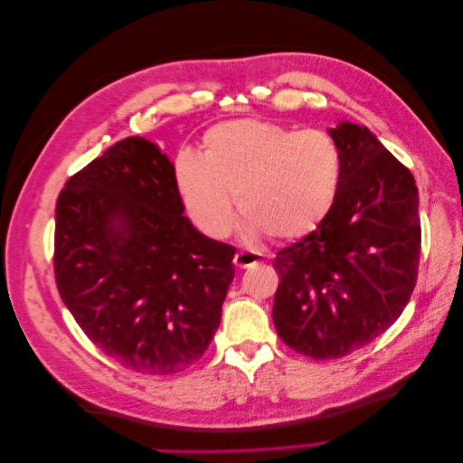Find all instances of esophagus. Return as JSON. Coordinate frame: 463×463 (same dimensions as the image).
<instances>
[{
	"instance_id": "34e87169",
	"label": "esophagus",
	"mask_w": 463,
	"mask_h": 463,
	"mask_svg": "<svg viewBox=\"0 0 463 463\" xmlns=\"http://www.w3.org/2000/svg\"><path fill=\"white\" fill-rule=\"evenodd\" d=\"M260 255L257 253H249V250H240V253H235L233 262L237 269H249V266H257L260 262Z\"/></svg>"
}]
</instances>
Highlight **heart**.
I'll return each mask as SVG.
<instances>
[{
	"instance_id": "1",
	"label": "heart",
	"mask_w": 463,
	"mask_h": 463,
	"mask_svg": "<svg viewBox=\"0 0 463 463\" xmlns=\"http://www.w3.org/2000/svg\"><path fill=\"white\" fill-rule=\"evenodd\" d=\"M342 175L344 156L332 135L257 118L214 125L203 137V154L185 148L174 160L181 204L213 240L232 232L233 197L249 237L309 235L330 214Z\"/></svg>"
}]
</instances>
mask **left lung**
I'll list each match as a JSON object with an SVG mask.
<instances>
[{
  "label": "left lung",
  "mask_w": 463,
  "mask_h": 463,
  "mask_svg": "<svg viewBox=\"0 0 463 463\" xmlns=\"http://www.w3.org/2000/svg\"><path fill=\"white\" fill-rule=\"evenodd\" d=\"M344 156L338 199L320 226L272 260V320L293 352L338 359L371 344L408 305L421 255L411 172L361 125L328 131Z\"/></svg>",
  "instance_id": "8db88e82"
}]
</instances>
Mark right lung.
<instances>
[{"mask_svg":"<svg viewBox=\"0 0 463 463\" xmlns=\"http://www.w3.org/2000/svg\"><path fill=\"white\" fill-rule=\"evenodd\" d=\"M174 164L128 137L67 179L55 204L58 291L89 340L119 365L174 374L220 326L235 249L184 216Z\"/></svg>","mask_w":463,"mask_h":463,"instance_id":"add662e5","label":"right lung"}]
</instances>
